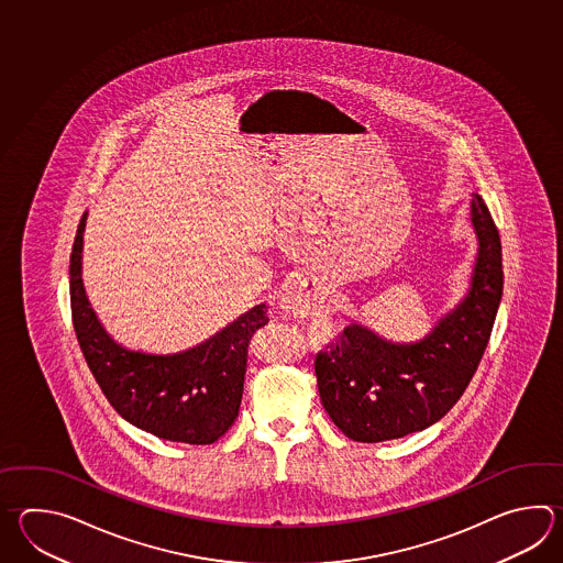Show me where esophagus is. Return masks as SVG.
<instances>
[{"instance_id": "esophagus-1", "label": "esophagus", "mask_w": 563, "mask_h": 563, "mask_svg": "<svg viewBox=\"0 0 563 563\" xmlns=\"http://www.w3.org/2000/svg\"><path fill=\"white\" fill-rule=\"evenodd\" d=\"M283 307L290 310V312H295V314H300V317H314L321 310L317 297L302 285H297V287L288 290L287 295L283 297Z\"/></svg>"}]
</instances>
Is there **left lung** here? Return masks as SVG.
I'll return each instance as SVG.
<instances>
[{
	"label": "left lung",
	"mask_w": 563,
	"mask_h": 563,
	"mask_svg": "<svg viewBox=\"0 0 563 563\" xmlns=\"http://www.w3.org/2000/svg\"><path fill=\"white\" fill-rule=\"evenodd\" d=\"M479 253L467 299L417 344H390L353 324L317 355L322 407L344 435L380 443L423 431L460 401L494 331L504 292L501 239L475 195Z\"/></svg>",
	"instance_id": "obj_1"
}]
</instances>
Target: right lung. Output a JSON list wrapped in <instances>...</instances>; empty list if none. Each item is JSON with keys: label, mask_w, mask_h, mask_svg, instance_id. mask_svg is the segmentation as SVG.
<instances>
[{"label": "right lung", "mask_w": 563, "mask_h": 563, "mask_svg": "<svg viewBox=\"0 0 563 563\" xmlns=\"http://www.w3.org/2000/svg\"><path fill=\"white\" fill-rule=\"evenodd\" d=\"M81 217L69 256L71 322L81 353L106 399L128 423L152 435L208 445L229 431L239 417L249 344L268 324L264 305L207 343L180 355H144L115 344L103 333L81 285Z\"/></svg>", "instance_id": "right-lung-1"}]
</instances>
